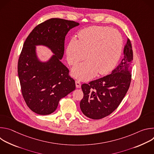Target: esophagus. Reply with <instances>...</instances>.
Masks as SVG:
<instances>
[{
  "label": "esophagus",
  "mask_w": 154,
  "mask_h": 154,
  "mask_svg": "<svg viewBox=\"0 0 154 154\" xmlns=\"http://www.w3.org/2000/svg\"><path fill=\"white\" fill-rule=\"evenodd\" d=\"M75 86L77 88H79L81 87V83L79 80L75 81Z\"/></svg>",
  "instance_id": "1"
}]
</instances>
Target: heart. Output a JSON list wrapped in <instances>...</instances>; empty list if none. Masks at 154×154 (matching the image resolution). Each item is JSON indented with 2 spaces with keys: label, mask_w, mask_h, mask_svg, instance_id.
Masks as SVG:
<instances>
[{
  "label": "heart",
  "mask_w": 154,
  "mask_h": 154,
  "mask_svg": "<svg viewBox=\"0 0 154 154\" xmlns=\"http://www.w3.org/2000/svg\"><path fill=\"white\" fill-rule=\"evenodd\" d=\"M79 40L71 38L67 49L68 63L74 65L73 77L80 80H88L97 73L104 75L110 72L117 64L122 49L123 40L116 30L104 26H91L80 30Z\"/></svg>",
  "instance_id": "heart-1"
}]
</instances>
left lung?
<instances>
[{
    "mask_svg": "<svg viewBox=\"0 0 154 154\" xmlns=\"http://www.w3.org/2000/svg\"><path fill=\"white\" fill-rule=\"evenodd\" d=\"M132 60V48L127 39L122 60L118 67L110 74L89 84L82 85L83 97L80 107L86 117L100 119L110 115L118 108L129 88Z\"/></svg>",
    "mask_w": 154,
    "mask_h": 154,
    "instance_id": "left-lung-1",
    "label": "left lung"
}]
</instances>
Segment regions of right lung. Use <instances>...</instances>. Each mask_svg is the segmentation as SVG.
<instances>
[{"mask_svg": "<svg viewBox=\"0 0 154 154\" xmlns=\"http://www.w3.org/2000/svg\"><path fill=\"white\" fill-rule=\"evenodd\" d=\"M79 24L52 18L37 26L27 38L17 65L23 97L32 111L41 115L54 112L60 100L75 90V83L61 60L68 32ZM36 46L46 47L53 54L46 61L38 57Z\"/></svg>", "mask_w": 154, "mask_h": 154, "instance_id": "add662e5", "label": "right lung"}]
</instances>
